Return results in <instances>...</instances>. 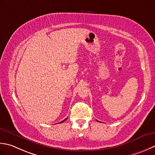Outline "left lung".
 I'll return each instance as SVG.
<instances>
[{
  "label": "left lung",
  "mask_w": 155,
  "mask_h": 155,
  "mask_svg": "<svg viewBox=\"0 0 155 155\" xmlns=\"http://www.w3.org/2000/svg\"><path fill=\"white\" fill-rule=\"evenodd\" d=\"M97 122H99V121H98V120H97Z\"/></svg>",
  "instance_id": "obj_1"
}]
</instances>
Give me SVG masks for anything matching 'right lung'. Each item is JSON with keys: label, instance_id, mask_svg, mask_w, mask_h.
Listing matches in <instances>:
<instances>
[{"label": "right lung", "instance_id": "1", "mask_svg": "<svg viewBox=\"0 0 155 155\" xmlns=\"http://www.w3.org/2000/svg\"><path fill=\"white\" fill-rule=\"evenodd\" d=\"M66 119H67V118H66ZM66 119H65V120H63V121H61V122H59V123H61V122H64L65 120H66Z\"/></svg>", "mask_w": 155, "mask_h": 155}]
</instances>
